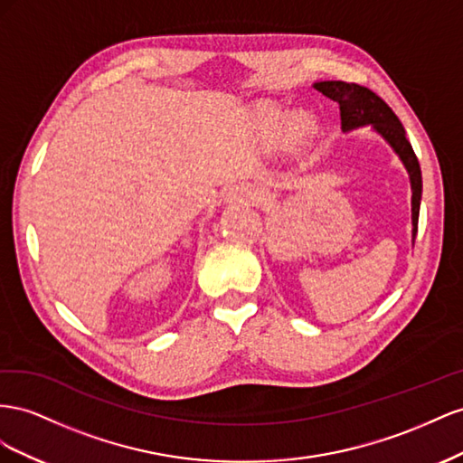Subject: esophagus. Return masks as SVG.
Masks as SVG:
<instances>
[{
	"label": "esophagus",
	"instance_id": "obj_1",
	"mask_svg": "<svg viewBox=\"0 0 463 463\" xmlns=\"http://www.w3.org/2000/svg\"><path fill=\"white\" fill-rule=\"evenodd\" d=\"M227 202L232 205H254L261 202V190L252 186V184H236L229 190Z\"/></svg>",
	"mask_w": 463,
	"mask_h": 463
}]
</instances>
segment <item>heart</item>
<instances>
[{
  "label": "heart",
  "instance_id": "1",
  "mask_svg": "<svg viewBox=\"0 0 463 463\" xmlns=\"http://www.w3.org/2000/svg\"><path fill=\"white\" fill-rule=\"evenodd\" d=\"M283 120H285V112L279 107H268L263 110V122L268 124V128L279 129ZM314 129H316V120L308 112H295L293 116H288L287 136L290 139H297V141L307 139Z\"/></svg>",
  "mask_w": 463,
  "mask_h": 463
}]
</instances>
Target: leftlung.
Segmentation results:
<instances>
[{"mask_svg": "<svg viewBox=\"0 0 463 463\" xmlns=\"http://www.w3.org/2000/svg\"><path fill=\"white\" fill-rule=\"evenodd\" d=\"M314 89L320 90L324 97L332 99L339 104L343 134L364 126H371L376 134L390 145L393 153L400 156V161L409 175V182H411V222H413L411 239L415 242L419 207H420V195H422V178H420L419 161L413 153L411 143H409L405 137V129L400 122V118L393 114V110L376 95V92L356 83L318 81L314 83Z\"/></svg>", "mask_w": 463, "mask_h": 463, "instance_id": "8db88e82", "label": "left lung"}]
</instances>
